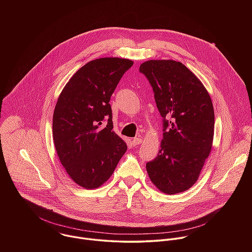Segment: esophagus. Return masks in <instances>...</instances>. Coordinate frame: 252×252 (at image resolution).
Segmentation results:
<instances>
[{
    "label": "esophagus",
    "instance_id": "34e87169",
    "mask_svg": "<svg viewBox=\"0 0 252 252\" xmlns=\"http://www.w3.org/2000/svg\"><path fill=\"white\" fill-rule=\"evenodd\" d=\"M143 143V140L142 139H139V138H135L132 140V144L134 145H138V144H141Z\"/></svg>",
    "mask_w": 252,
    "mask_h": 252
}]
</instances>
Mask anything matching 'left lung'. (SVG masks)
<instances>
[{
	"instance_id": "1",
	"label": "left lung",
	"mask_w": 252,
	"mask_h": 252,
	"mask_svg": "<svg viewBox=\"0 0 252 252\" xmlns=\"http://www.w3.org/2000/svg\"><path fill=\"white\" fill-rule=\"evenodd\" d=\"M152 86L163 117L157 157L146 163L152 183L163 193L186 191L197 181L214 140L215 110L199 78L182 63L149 60L140 66Z\"/></svg>"
}]
</instances>
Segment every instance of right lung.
<instances>
[{"label":"right lung","instance_id":"1","mask_svg":"<svg viewBox=\"0 0 252 252\" xmlns=\"http://www.w3.org/2000/svg\"><path fill=\"white\" fill-rule=\"evenodd\" d=\"M133 64L115 57L90 61L72 75L58 98L52 123L55 148L70 178L85 189L105 183L127 150L112 131L109 100Z\"/></svg>","mask_w":252,"mask_h":252}]
</instances>
